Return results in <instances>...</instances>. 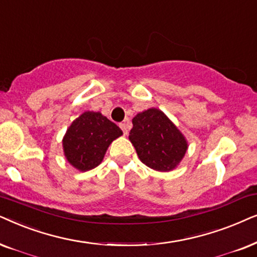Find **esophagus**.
I'll use <instances>...</instances> for the list:
<instances>
[{
    "label": "esophagus",
    "mask_w": 257,
    "mask_h": 257,
    "mask_svg": "<svg viewBox=\"0 0 257 257\" xmlns=\"http://www.w3.org/2000/svg\"><path fill=\"white\" fill-rule=\"evenodd\" d=\"M119 126H121V129L123 131V134L128 135V133H129V124H128V123H119Z\"/></svg>",
    "instance_id": "esophagus-1"
}]
</instances>
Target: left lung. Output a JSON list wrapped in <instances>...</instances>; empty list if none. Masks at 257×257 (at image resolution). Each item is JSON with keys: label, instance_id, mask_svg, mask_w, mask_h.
<instances>
[{"label": "left lung", "instance_id": "1", "mask_svg": "<svg viewBox=\"0 0 257 257\" xmlns=\"http://www.w3.org/2000/svg\"><path fill=\"white\" fill-rule=\"evenodd\" d=\"M129 140L141 162L157 172H172L188 150L184 135L157 108L147 109L133 118Z\"/></svg>", "mask_w": 257, "mask_h": 257}]
</instances>
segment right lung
I'll return each mask as SVG.
<instances>
[{
	"instance_id": "add662e5",
	"label": "right lung",
	"mask_w": 257,
	"mask_h": 257,
	"mask_svg": "<svg viewBox=\"0 0 257 257\" xmlns=\"http://www.w3.org/2000/svg\"><path fill=\"white\" fill-rule=\"evenodd\" d=\"M123 133L100 111H84L67 129L62 140L66 160L80 172L97 167L111 142Z\"/></svg>"
}]
</instances>
